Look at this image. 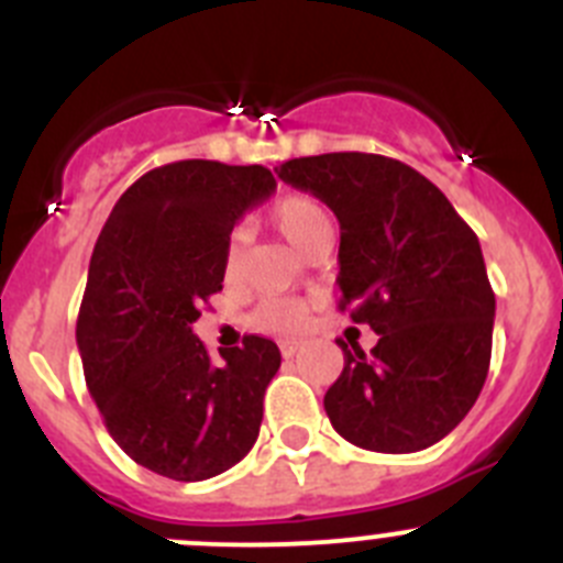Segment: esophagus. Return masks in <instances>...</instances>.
Here are the masks:
<instances>
[{"mask_svg":"<svg viewBox=\"0 0 563 563\" xmlns=\"http://www.w3.org/2000/svg\"><path fill=\"white\" fill-rule=\"evenodd\" d=\"M280 353L283 358H294L299 353V344L297 341H280Z\"/></svg>","mask_w":563,"mask_h":563,"instance_id":"esophagus-1","label":"esophagus"}]
</instances>
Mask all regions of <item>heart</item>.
Returning a JSON list of instances; mask_svg holds the SVG:
<instances>
[{
  "instance_id": "b5f03b06",
  "label": "heart",
  "mask_w": 563,
  "mask_h": 563,
  "mask_svg": "<svg viewBox=\"0 0 563 563\" xmlns=\"http://www.w3.org/2000/svg\"><path fill=\"white\" fill-rule=\"evenodd\" d=\"M269 219L277 233L306 257L333 241V217H330L328 205L313 194H286L272 205ZM241 261H244V244H241V235L235 233L224 244V275L233 277L241 269ZM306 319L308 306L299 299H266L255 311V322L261 328L283 335L299 333L306 328Z\"/></svg>"
}]
</instances>
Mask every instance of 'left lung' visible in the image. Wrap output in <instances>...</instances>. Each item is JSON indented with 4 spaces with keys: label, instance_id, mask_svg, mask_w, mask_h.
Returning a JSON list of instances; mask_svg holds the SVG:
<instances>
[{
    "label": "left lung",
    "instance_id": "obj_1",
    "mask_svg": "<svg viewBox=\"0 0 563 563\" xmlns=\"http://www.w3.org/2000/svg\"><path fill=\"white\" fill-rule=\"evenodd\" d=\"M275 172L335 213L339 308L377 333L369 353L339 341L330 422L375 453L430 448L470 413L488 375L495 291L481 241L428 177L394 157L330 152Z\"/></svg>",
    "mask_w": 563,
    "mask_h": 563
}]
</instances>
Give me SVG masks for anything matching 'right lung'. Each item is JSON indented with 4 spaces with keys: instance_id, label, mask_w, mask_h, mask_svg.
Returning a JSON list of instances; mask_svg holds the SVG:
<instances>
[{
    "instance_id": "obj_1",
    "label": "right lung",
    "mask_w": 563,
    "mask_h": 563,
    "mask_svg": "<svg viewBox=\"0 0 563 563\" xmlns=\"http://www.w3.org/2000/svg\"><path fill=\"white\" fill-rule=\"evenodd\" d=\"M264 166L177 161L119 197L93 246L77 317L88 391L113 441L172 481H208L252 450L280 350L264 335L213 361L191 324L222 291L224 244L275 191Z\"/></svg>"
}]
</instances>
